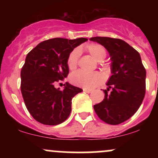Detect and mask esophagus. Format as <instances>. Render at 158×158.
<instances>
[{
    "mask_svg": "<svg viewBox=\"0 0 158 158\" xmlns=\"http://www.w3.org/2000/svg\"><path fill=\"white\" fill-rule=\"evenodd\" d=\"M83 91L85 92V93H88L89 94L91 92V90H89V89H86V88H83Z\"/></svg>",
    "mask_w": 158,
    "mask_h": 158,
    "instance_id": "34e87169",
    "label": "esophagus"
}]
</instances>
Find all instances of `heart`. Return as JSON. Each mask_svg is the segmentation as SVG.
<instances>
[{
	"instance_id": "heart-1",
	"label": "heart",
	"mask_w": 158,
	"mask_h": 158,
	"mask_svg": "<svg viewBox=\"0 0 158 158\" xmlns=\"http://www.w3.org/2000/svg\"><path fill=\"white\" fill-rule=\"evenodd\" d=\"M86 50L97 61H102L106 56V50L103 46L99 44H90L86 46ZM80 50L76 48L69 54L67 60V64L69 70H73L77 68ZM104 80L103 76L99 72L94 73H85V72L77 71L70 76V81L73 84L78 86L83 87L86 89H92L102 82Z\"/></svg>"
}]
</instances>
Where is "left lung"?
Instances as JSON below:
<instances>
[{"label":"left lung","instance_id":"left-lung-1","mask_svg":"<svg viewBox=\"0 0 158 158\" xmlns=\"http://www.w3.org/2000/svg\"><path fill=\"white\" fill-rule=\"evenodd\" d=\"M108 50L111 60V73L105 99L94 106L97 116L110 125L120 124L131 118L142 104L146 93V71L139 53L119 39L93 37ZM111 90V93L107 91Z\"/></svg>","mask_w":158,"mask_h":158}]
</instances>
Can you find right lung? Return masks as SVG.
Returning <instances> with one entry per match:
<instances>
[{
  "label": "right lung",
  "instance_id": "add662e5",
  "mask_svg": "<svg viewBox=\"0 0 158 158\" xmlns=\"http://www.w3.org/2000/svg\"><path fill=\"white\" fill-rule=\"evenodd\" d=\"M87 40L48 39L27 55L21 71V90L27 110L39 123L56 126L70 115L72 99L82 89L68 82L62 90L55 86L68 77L70 52Z\"/></svg>",
  "mask_w": 158,
  "mask_h": 158
}]
</instances>
